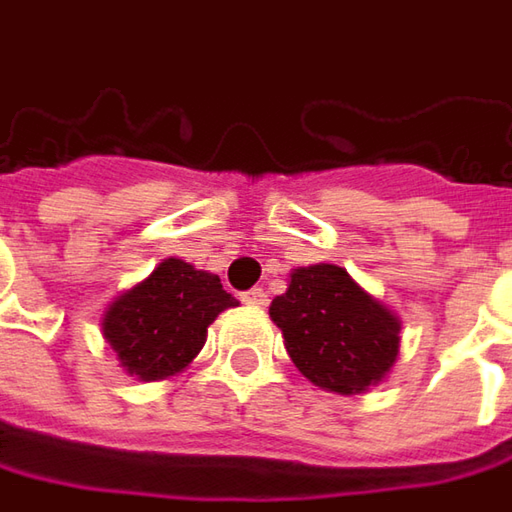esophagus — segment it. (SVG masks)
I'll return each instance as SVG.
<instances>
[{
	"instance_id": "1",
	"label": "esophagus",
	"mask_w": 512,
	"mask_h": 512,
	"mask_svg": "<svg viewBox=\"0 0 512 512\" xmlns=\"http://www.w3.org/2000/svg\"><path fill=\"white\" fill-rule=\"evenodd\" d=\"M243 300L249 303V306H266L269 303V295L263 292V289H249V292H243Z\"/></svg>"
}]
</instances>
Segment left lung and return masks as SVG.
Returning <instances> with one entry per match:
<instances>
[{"label":"left lung","instance_id":"left-lung-1","mask_svg":"<svg viewBox=\"0 0 512 512\" xmlns=\"http://www.w3.org/2000/svg\"><path fill=\"white\" fill-rule=\"evenodd\" d=\"M292 364L323 389L355 395L387 375L398 358L401 323L332 263L295 269L272 300Z\"/></svg>","mask_w":512,"mask_h":512}]
</instances>
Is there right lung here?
<instances>
[{
    "label": "right lung",
    "mask_w": 512,
    "mask_h": 512,
    "mask_svg": "<svg viewBox=\"0 0 512 512\" xmlns=\"http://www.w3.org/2000/svg\"><path fill=\"white\" fill-rule=\"evenodd\" d=\"M229 306L237 300L217 275L168 257L108 306L102 335L131 375L157 381L189 367L206 344L209 323Z\"/></svg>",
    "instance_id": "obj_1"
}]
</instances>
